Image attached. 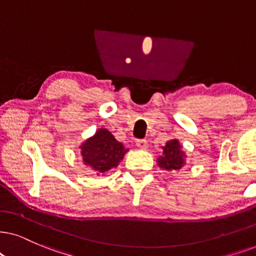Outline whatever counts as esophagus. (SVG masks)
Here are the masks:
<instances>
[{"label": "esophagus", "mask_w": 256, "mask_h": 256, "mask_svg": "<svg viewBox=\"0 0 256 256\" xmlns=\"http://www.w3.org/2000/svg\"><path fill=\"white\" fill-rule=\"evenodd\" d=\"M136 144H137V146L139 148H142V150H145V148H148V140H146V139H138V140L136 142Z\"/></svg>", "instance_id": "1"}]
</instances>
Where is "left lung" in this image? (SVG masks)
Returning a JSON list of instances; mask_svg holds the SVG:
<instances>
[{
    "label": "left lung",
    "instance_id": "8db88e82",
    "mask_svg": "<svg viewBox=\"0 0 256 256\" xmlns=\"http://www.w3.org/2000/svg\"><path fill=\"white\" fill-rule=\"evenodd\" d=\"M163 157L158 158V166L166 170H178L184 164V154L177 139L168 142L163 148Z\"/></svg>",
    "mask_w": 256,
    "mask_h": 256
}]
</instances>
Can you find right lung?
<instances>
[{
  "instance_id": "1",
  "label": "right lung",
  "mask_w": 256,
  "mask_h": 256,
  "mask_svg": "<svg viewBox=\"0 0 256 256\" xmlns=\"http://www.w3.org/2000/svg\"><path fill=\"white\" fill-rule=\"evenodd\" d=\"M128 148L113 137L106 128H100L92 138L82 145L84 163L90 166L96 174H105L119 164Z\"/></svg>"
}]
</instances>
